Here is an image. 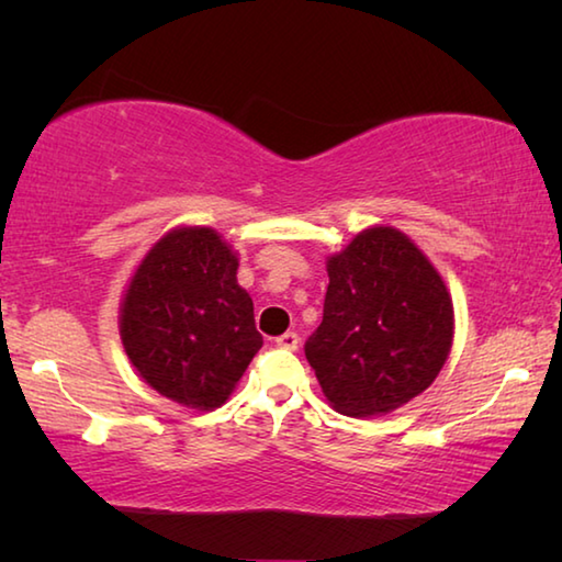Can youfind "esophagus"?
<instances>
[{
	"instance_id": "34e87169",
	"label": "esophagus",
	"mask_w": 562,
	"mask_h": 562,
	"mask_svg": "<svg viewBox=\"0 0 562 562\" xmlns=\"http://www.w3.org/2000/svg\"><path fill=\"white\" fill-rule=\"evenodd\" d=\"M274 341H278V347H282V349H297L300 337L294 335V331H284V335H280Z\"/></svg>"
}]
</instances>
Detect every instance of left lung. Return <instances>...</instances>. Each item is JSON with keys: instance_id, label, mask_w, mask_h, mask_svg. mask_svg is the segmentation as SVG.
<instances>
[{"instance_id": "1", "label": "left lung", "mask_w": 562, "mask_h": 562, "mask_svg": "<svg viewBox=\"0 0 562 562\" xmlns=\"http://www.w3.org/2000/svg\"><path fill=\"white\" fill-rule=\"evenodd\" d=\"M322 325L304 345L331 408L394 412L434 384L453 341L441 274L404 233L374 225L327 260Z\"/></svg>"}]
</instances>
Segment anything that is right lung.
<instances>
[{
  "label": "right lung",
  "instance_id": "add662e5",
  "mask_svg": "<svg viewBox=\"0 0 562 562\" xmlns=\"http://www.w3.org/2000/svg\"><path fill=\"white\" fill-rule=\"evenodd\" d=\"M123 349L148 386L198 412L223 406L262 347L237 252L213 227H176L150 247L121 300Z\"/></svg>",
  "mask_w": 562,
  "mask_h": 562
}]
</instances>
